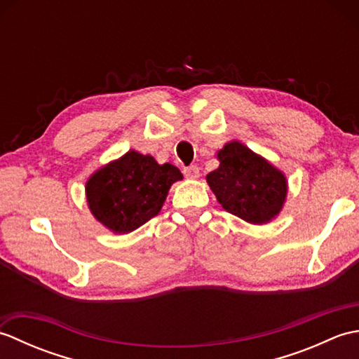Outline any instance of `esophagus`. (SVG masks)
<instances>
[{
    "instance_id": "1",
    "label": "esophagus",
    "mask_w": 359,
    "mask_h": 359,
    "mask_svg": "<svg viewBox=\"0 0 359 359\" xmlns=\"http://www.w3.org/2000/svg\"><path fill=\"white\" fill-rule=\"evenodd\" d=\"M184 174H185V177H187V179H191V180H194V179L199 177V175H201V171H199V168H197L196 165H191V166L185 168V170H184Z\"/></svg>"
}]
</instances>
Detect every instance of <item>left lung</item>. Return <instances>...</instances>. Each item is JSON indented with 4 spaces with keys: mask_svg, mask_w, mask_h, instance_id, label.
I'll use <instances>...</instances> for the list:
<instances>
[{
    "mask_svg": "<svg viewBox=\"0 0 359 359\" xmlns=\"http://www.w3.org/2000/svg\"><path fill=\"white\" fill-rule=\"evenodd\" d=\"M217 158L220 165L207 182L224 210L255 225L279 215L287 197L284 172L238 140L217 151Z\"/></svg>",
    "mask_w": 359,
    "mask_h": 359,
    "instance_id": "left-lung-1",
    "label": "left lung"
}]
</instances>
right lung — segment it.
Masks as SVG:
<instances>
[{
    "instance_id": "add662e5",
    "label": "right lung",
    "mask_w": 359,
    "mask_h": 359,
    "mask_svg": "<svg viewBox=\"0 0 359 359\" xmlns=\"http://www.w3.org/2000/svg\"><path fill=\"white\" fill-rule=\"evenodd\" d=\"M182 179L179 168L131 149L88 179V207L112 233H131L158 215L171 185Z\"/></svg>"
}]
</instances>
